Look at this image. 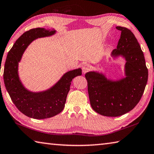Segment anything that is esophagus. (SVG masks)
Returning a JSON list of instances; mask_svg holds the SVG:
<instances>
[{"label": "esophagus", "instance_id": "1", "mask_svg": "<svg viewBox=\"0 0 154 154\" xmlns=\"http://www.w3.org/2000/svg\"><path fill=\"white\" fill-rule=\"evenodd\" d=\"M91 69V66L88 65V64H85L82 66V71L83 73H85V72H88L89 70Z\"/></svg>", "mask_w": 154, "mask_h": 154}]
</instances>
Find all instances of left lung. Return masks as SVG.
I'll list each match as a JSON object with an SVG mask.
<instances>
[{"label": "left lung", "mask_w": 154, "mask_h": 154, "mask_svg": "<svg viewBox=\"0 0 154 154\" xmlns=\"http://www.w3.org/2000/svg\"><path fill=\"white\" fill-rule=\"evenodd\" d=\"M121 32L117 48L111 56L125 60V77L117 81L108 79L96 71L87 72L88 90L91 108L106 116H119L128 112L141 100L148 79V70L143 52L130 29L117 26Z\"/></svg>", "instance_id": "left-lung-1"}]
</instances>
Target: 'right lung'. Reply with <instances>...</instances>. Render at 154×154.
<instances>
[{
  "mask_svg": "<svg viewBox=\"0 0 154 154\" xmlns=\"http://www.w3.org/2000/svg\"><path fill=\"white\" fill-rule=\"evenodd\" d=\"M55 33L54 29L40 27L25 32L14 44L5 61L3 78L7 90L18 110L30 118L48 119L61 112L72 79L82 74L80 68L66 72L52 88L40 92L30 91L22 84L18 74V65L25 50L35 39L48 37Z\"/></svg>",
  "mask_w": 154,
  "mask_h": 154,
  "instance_id": "obj_1",
  "label": "right lung"
}]
</instances>
